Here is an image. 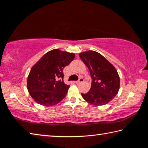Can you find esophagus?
Instances as JSON below:
<instances>
[{
    "label": "esophagus",
    "mask_w": 148,
    "mask_h": 148,
    "mask_svg": "<svg viewBox=\"0 0 148 148\" xmlns=\"http://www.w3.org/2000/svg\"><path fill=\"white\" fill-rule=\"evenodd\" d=\"M84 81V79L82 77H79V79L78 81L76 82V84H79L80 83H82V82H83Z\"/></svg>",
    "instance_id": "esophagus-1"
}]
</instances>
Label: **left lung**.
Listing matches in <instances>:
<instances>
[{
	"mask_svg": "<svg viewBox=\"0 0 148 148\" xmlns=\"http://www.w3.org/2000/svg\"><path fill=\"white\" fill-rule=\"evenodd\" d=\"M79 56L88 68L92 78L91 89L87 93H82V97L95 106L108 104L119 89L120 79L116 68L95 51L82 52Z\"/></svg>",
	"mask_w": 148,
	"mask_h": 148,
	"instance_id": "8db88e82",
	"label": "left lung"
}]
</instances>
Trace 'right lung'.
<instances>
[{
    "label": "right lung",
    "mask_w": 148,
    "mask_h": 148,
    "mask_svg": "<svg viewBox=\"0 0 148 148\" xmlns=\"http://www.w3.org/2000/svg\"><path fill=\"white\" fill-rule=\"evenodd\" d=\"M74 57L73 53L55 49L33 65L27 77V89L36 103L54 106L66 97L70 86L64 83L62 70Z\"/></svg>",
    "instance_id": "add662e5"
}]
</instances>
